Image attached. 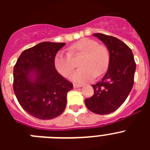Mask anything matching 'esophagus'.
<instances>
[{"mask_svg":"<svg viewBox=\"0 0 150 150\" xmlns=\"http://www.w3.org/2000/svg\"><path fill=\"white\" fill-rule=\"evenodd\" d=\"M83 86L80 84H76V83H74V88H79V87H82Z\"/></svg>","mask_w":150,"mask_h":150,"instance_id":"34e87169","label":"esophagus"}]
</instances>
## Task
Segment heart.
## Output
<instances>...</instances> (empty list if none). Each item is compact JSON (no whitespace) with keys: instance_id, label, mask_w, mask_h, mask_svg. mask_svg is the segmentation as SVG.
Here are the masks:
<instances>
[{"instance_id":"1","label":"heart","mask_w":150,"mask_h":150,"mask_svg":"<svg viewBox=\"0 0 150 150\" xmlns=\"http://www.w3.org/2000/svg\"><path fill=\"white\" fill-rule=\"evenodd\" d=\"M83 55L79 62L80 68L74 73L71 79L75 82L83 83L100 76L106 72L110 64V52L104 45L90 38H82L71 45L69 52H60L54 59L57 71L67 77L75 68L73 58Z\"/></svg>"}]
</instances>
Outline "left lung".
Masks as SVG:
<instances>
[{"instance_id":"obj_1","label":"left lung","mask_w":150,"mask_h":150,"mask_svg":"<svg viewBox=\"0 0 150 150\" xmlns=\"http://www.w3.org/2000/svg\"><path fill=\"white\" fill-rule=\"evenodd\" d=\"M93 35L107 46L110 64L101 80L91 86L94 95L86 99L85 104L95 113L109 114L116 110L129 95L134 85L136 63L132 50L124 42L100 33Z\"/></svg>"}]
</instances>
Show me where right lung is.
Masks as SVG:
<instances>
[{"instance_id":"obj_1","label":"right lung","mask_w":150,"mask_h":150,"mask_svg":"<svg viewBox=\"0 0 150 150\" xmlns=\"http://www.w3.org/2000/svg\"><path fill=\"white\" fill-rule=\"evenodd\" d=\"M64 43L42 42L24 50L13 67V90L21 107L40 120H52L63 112L73 83L54 65ZM35 74V79L31 74Z\"/></svg>"}]
</instances>
